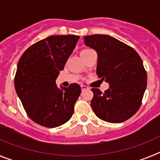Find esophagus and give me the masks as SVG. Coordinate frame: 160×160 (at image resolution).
I'll return each mask as SVG.
<instances>
[{
    "label": "esophagus",
    "instance_id": "1",
    "mask_svg": "<svg viewBox=\"0 0 160 160\" xmlns=\"http://www.w3.org/2000/svg\"><path fill=\"white\" fill-rule=\"evenodd\" d=\"M81 89H82V90H88L89 87H87V86H84V85H82Z\"/></svg>",
    "mask_w": 160,
    "mask_h": 160
}]
</instances>
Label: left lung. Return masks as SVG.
Wrapping results in <instances>:
<instances>
[{
    "mask_svg": "<svg viewBox=\"0 0 160 160\" xmlns=\"http://www.w3.org/2000/svg\"><path fill=\"white\" fill-rule=\"evenodd\" d=\"M84 43L97 52V74L109 84L103 93L91 89L94 114L106 122H124L140 107L146 90L148 78L142 59L135 49L109 35L85 36Z\"/></svg>",
    "mask_w": 160,
    "mask_h": 160,
    "instance_id": "8db88e82",
    "label": "left lung"
}]
</instances>
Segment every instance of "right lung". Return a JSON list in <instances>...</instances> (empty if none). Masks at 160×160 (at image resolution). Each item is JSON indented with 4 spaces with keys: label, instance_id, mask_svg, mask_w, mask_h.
I'll list each match as a JSON object with an SVG mask.
<instances>
[{
    "label": "right lung",
    "instance_id": "right-lung-1",
    "mask_svg": "<svg viewBox=\"0 0 160 160\" xmlns=\"http://www.w3.org/2000/svg\"><path fill=\"white\" fill-rule=\"evenodd\" d=\"M80 37L53 35L28 48L17 66L15 90L29 118L53 128L66 123L81 94L77 83L60 88L56 79L75 48Z\"/></svg>",
    "mask_w": 160,
    "mask_h": 160
}]
</instances>
